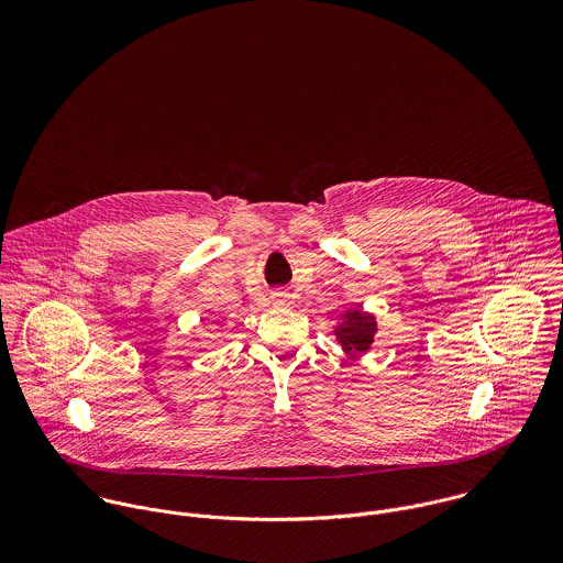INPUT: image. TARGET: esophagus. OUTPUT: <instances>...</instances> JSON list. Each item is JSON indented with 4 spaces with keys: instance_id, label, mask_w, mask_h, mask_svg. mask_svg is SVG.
<instances>
[{
    "instance_id": "34e87169",
    "label": "esophagus",
    "mask_w": 563,
    "mask_h": 563,
    "mask_svg": "<svg viewBox=\"0 0 563 563\" xmlns=\"http://www.w3.org/2000/svg\"><path fill=\"white\" fill-rule=\"evenodd\" d=\"M271 303L273 306H288L290 303V295L284 292V290H275V292H271Z\"/></svg>"
}]
</instances>
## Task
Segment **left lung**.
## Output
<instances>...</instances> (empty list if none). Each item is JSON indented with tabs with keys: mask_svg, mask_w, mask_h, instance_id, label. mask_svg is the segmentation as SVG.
I'll use <instances>...</instances> for the list:
<instances>
[{
	"mask_svg": "<svg viewBox=\"0 0 563 563\" xmlns=\"http://www.w3.org/2000/svg\"><path fill=\"white\" fill-rule=\"evenodd\" d=\"M377 329H379L377 317L371 312H364L357 306V308H346L344 312L338 314V322L333 324V335L340 342L344 353H349L351 357H360L373 346Z\"/></svg>",
	"mask_w": 563,
	"mask_h": 563,
	"instance_id": "8db88e82",
	"label": "left lung"
}]
</instances>
